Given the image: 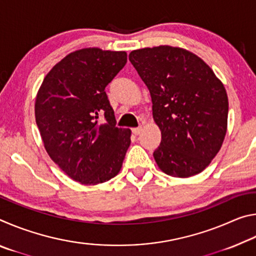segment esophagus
<instances>
[{
    "mask_svg": "<svg viewBox=\"0 0 256 256\" xmlns=\"http://www.w3.org/2000/svg\"><path fill=\"white\" fill-rule=\"evenodd\" d=\"M132 132L134 136H138V134H141V132H142V128L141 126L134 128H132Z\"/></svg>",
    "mask_w": 256,
    "mask_h": 256,
    "instance_id": "1",
    "label": "esophagus"
}]
</instances>
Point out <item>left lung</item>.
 I'll return each instance as SVG.
<instances>
[{"mask_svg":"<svg viewBox=\"0 0 256 256\" xmlns=\"http://www.w3.org/2000/svg\"><path fill=\"white\" fill-rule=\"evenodd\" d=\"M130 62L148 86L162 131L154 157L164 174L196 175L209 166L227 132L226 89L196 54L172 46L132 50Z\"/></svg>","mask_w":256,"mask_h":256,"instance_id":"obj_1","label":"left lung"}]
</instances>
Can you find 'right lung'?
Masks as SVG:
<instances>
[{
    "label": "right lung",
    "mask_w": 256,
    "mask_h": 256,
    "mask_svg": "<svg viewBox=\"0 0 256 256\" xmlns=\"http://www.w3.org/2000/svg\"><path fill=\"white\" fill-rule=\"evenodd\" d=\"M126 58L125 52L76 50L47 73L38 90L34 116L47 154L81 184L96 185L118 175L131 144V130L116 126L105 92Z\"/></svg>",
    "instance_id": "add662e5"
}]
</instances>
